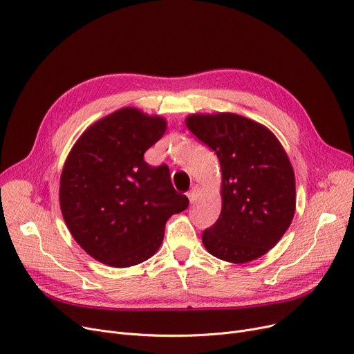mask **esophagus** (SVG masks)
<instances>
[{
    "label": "esophagus",
    "mask_w": 354,
    "mask_h": 354,
    "mask_svg": "<svg viewBox=\"0 0 354 354\" xmlns=\"http://www.w3.org/2000/svg\"><path fill=\"white\" fill-rule=\"evenodd\" d=\"M198 191H199V188H198V185H194V187L191 188V191L187 194L188 195V198H189V202L192 203L195 199H196V195H198Z\"/></svg>",
    "instance_id": "34e87169"
}]
</instances>
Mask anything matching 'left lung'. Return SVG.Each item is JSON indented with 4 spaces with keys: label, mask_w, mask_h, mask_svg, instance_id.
<instances>
[{
    "label": "left lung",
    "mask_w": 354,
    "mask_h": 354,
    "mask_svg": "<svg viewBox=\"0 0 354 354\" xmlns=\"http://www.w3.org/2000/svg\"><path fill=\"white\" fill-rule=\"evenodd\" d=\"M185 123L216 153L222 171V209L203 231V245L234 264L263 257L295 212V178L284 147L266 126L235 113L191 115Z\"/></svg>",
    "instance_id": "8db88e82"
}]
</instances>
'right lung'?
<instances>
[{
    "instance_id": "obj_1",
    "label": "right lung",
    "mask_w": 354,
    "mask_h": 354,
    "mask_svg": "<svg viewBox=\"0 0 354 354\" xmlns=\"http://www.w3.org/2000/svg\"><path fill=\"white\" fill-rule=\"evenodd\" d=\"M165 130L163 118L123 107L87 127L66 159L64 222L76 243L106 266L126 268L151 258L166 221L189 205L174 189L167 165L143 159Z\"/></svg>"
}]
</instances>
